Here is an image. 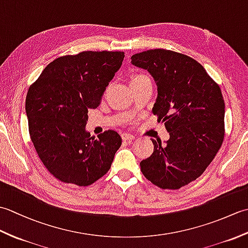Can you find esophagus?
Returning a JSON list of instances; mask_svg holds the SVG:
<instances>
[{
    "instance_id": "1",
    "label": "esophagus",
    "mask_w": 248,
    "mask_h": 248,
    "mask_svg": "<svg viewBox=\"0 0 248 248\" xmlns=\"http://www.w3.org/2000/svg\"><path fill=\"white\" fill-rule=\"evenodd\" d=\"M121 138H123V140H127V141H131L132 140H134L135 139V136L134 135H132V134H130V133H123L121 134Z\"/></svg>"
}]
</instances>
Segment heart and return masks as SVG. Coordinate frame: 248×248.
<instances>
[{
  "instance_id": "1",
  "label": "heart",
  "mask_w": 248,
  "mask_h": 248,
  "mask_svg": "<svg viewBox=\"0 0 248 248\" xmlns=\"http://www.w3.org/2000/svg\"><path fill=\"white\" fill-rule=\"evenodd\" d=\"M138 77H141V76H136V77H134V78H138Z\"/></svg>"
}]
</instances>
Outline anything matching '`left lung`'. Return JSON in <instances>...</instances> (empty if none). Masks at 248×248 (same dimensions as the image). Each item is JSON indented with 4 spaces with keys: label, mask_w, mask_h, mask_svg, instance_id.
Wrapping results in <instances>:
<instances>
[{
    "label": "left lung",
    "mask_w": 248,
    "mask_h": 248,
    "mask_svg": "<svg viewBox=\"0 0 248 248\" xmlns=\"http://www.w3.org/2000/svg\"><path fill=\"white\" fill-rule=\"evenodd\" d=\"M131 64L148 71L156 84L152 113L170 140H152L154 154L140 163L143 175L161 188L178 189L202 176L225 135L220 88L192 57L155 49L136 53Z\"/></svg>",
    "instance_id": "1"
}]
</instances>
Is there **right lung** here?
<instances>
[{"mask_svg":"<svg viewBox=\"0 0 248 248\" xmlns=\"http://www.w3.org/2000/svg\"><path fill=\"white\" fill-rule=\"evenodd\" d=\"M124 57V52L109 51L61 56L29 89L25 112L31 140L46 170L62 182L91 186L112 165L120 135L108 130L92 138L87 114L99 107Z\"/></svg>","mask_w":248,"mask_h":248,"instance_id":"obj_1","label":"right lung"}]
</instances>
